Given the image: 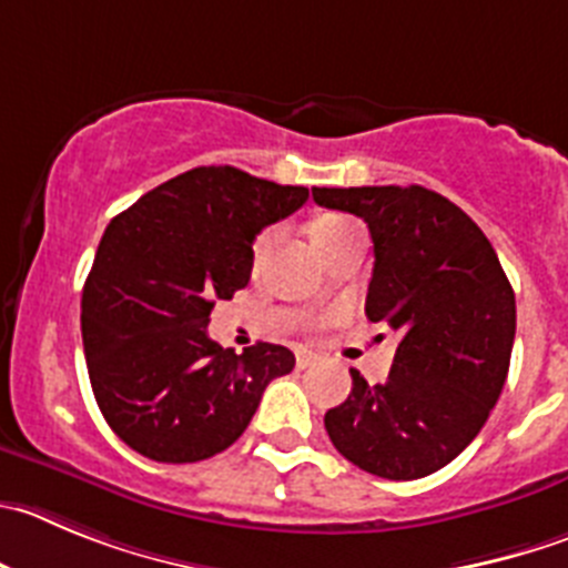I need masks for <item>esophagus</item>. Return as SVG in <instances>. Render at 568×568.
I'll return each mask as SVG.
<instances>
[{
    "label": "esophagus",
    "instance_id": "esophagus-1",
    "mask_svg": "<svg viewBox=\"0 0 568 568\" xmlns=\"http://www.w3.org/2000/svg\"><path fill=\"white\" fill-rule=\"evenodd\" d=\"M315 362H317V354H312L310 348H298V351H295V365H298L301 371L310 368V365H315Z\"/></svg>",
    "mask_w": 568,
    "mask_h": 568
}]
</instances>
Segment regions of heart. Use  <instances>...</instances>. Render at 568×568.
Wrapping results in <instances>:
<instances>
[{
  "label": "heart",
  "instance_id": "b5f03b06",
  "mask_svg": "<svg viewBox=\"0 0 568 568\" xmlns=\"http://www.w3.org/2000/svg\"><path fill=\"white\" fill-rule=\"evenodd\" d=\"M339 223H345V220L343 217H321V220H315V223H312V236L321 234V231H326V229H334V225H339ZM267 242H270V231H264V234H258V240L253 242V253H262Z\"/></svg>",
  "mask_w": 568,
  "mask_h": 568
}]
</instances>
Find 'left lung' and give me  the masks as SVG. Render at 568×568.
I'll return each instance as SVG.
<instances>
[{
  "mask_svg": "<svg viewBox=\"0 0 568 568\" xmlns=\"http://www.w3.org/2000/svg\"><path fill=\"white\" fill-rule=\"evenodd\" d=\"M317 206L368 223L365 315L402 334L385 385L351 371L326 413L334 449L362 471L418 479L455 460L499 402L516 337V295L479 225L424 186L312 189Z\"/></svg>",
  "mask_w": 568,
  "mask_h": 568,
  "instance_id": "obj_1",
  "label": "left lung"
}]
</instances>
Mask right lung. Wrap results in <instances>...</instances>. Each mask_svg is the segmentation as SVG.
<instances>
[{
  "instance_id": "1",
  "label": "right lung",
  "mask_w": 568,
  "mask_h": 568,
  "mask_svg": "<svg viewBox=\"0 0 568 568\" xmlns=\"http://www.w3.org/2000/svg\"><path fill=\"white\" fill-rule=\"evenodd\" d=\"M306 197V186L236 166H194L108 223L80 328L100 413L133 452L155 463L220 455L247 429L264 387L295 368L284 345L234 354L206 326L217 301L247 287L258 231Z\"/></svg>"
}]
</instances>
